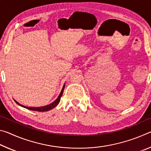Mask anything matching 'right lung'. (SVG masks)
I'll list each match as a JSON object with an SVG mask.
<instances>
[{
  "instance_id": "obj_1",
  "label": "right lung",
  "mask_w": 151,
  "mask_h": 151,
  "mask_svg": "<svg viewBox=\"0 0 151 151\" xmlns=\"http://www.w3.org/2000/svg\"><path fill=\"white\" fill-rule=\"evenodd\" d=\"M65 84L63 85V87L62 88V91H61L59 95H58V98L56 99V100L52 103L50 104H48V105L47 106H40V107H30V106H25L24 105H22V104H20V103H18L17 101H16L14 100V101L16 102V103L19 104V105L21 106L22 107H24V108H26L29 110H31V111H39V112H45V111H50V110L52 109L53 108H55V107L57 105V104L59 103V102L60 101V97L62 96L63 95V91H64V89H65Z\"/></svg>"
}]
</instances>
